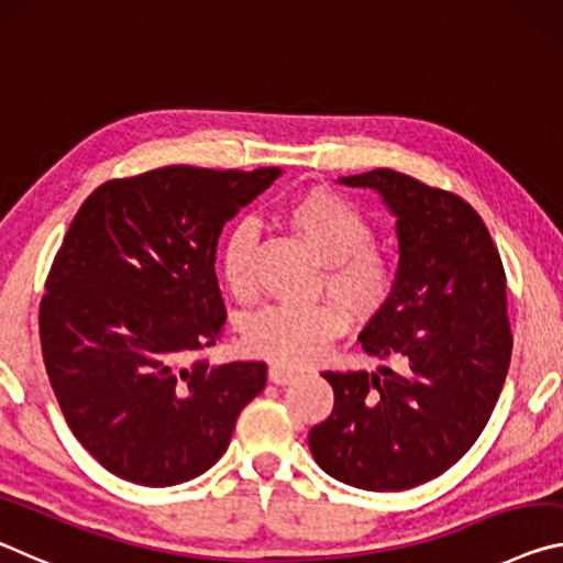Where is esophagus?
Masks as SVG:
<instances>
[{
	"mask_svg": "<svg viewBox=\"0 0 563 563\" xmlns=\"http://www.w3.org/2000/svg\"><path fill=\"white\" fill-rule=\"evenodd\" d=\"M269 379H272L274 384H289V382L297 379V372H294V368H289V366L272 364V366H269Z\"/></svg>",
	"mask_w": 563,
	"mask_h": 563,
	"instance_id": "1",
	"label": "esophagus"
}]
</instances>
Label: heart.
I'll return each mask as SVG.
<instances>
[{
    "instance_id": "obj_1",
    "label": "heart",
    "mask_w": 563,
    "mask_h": 563,
    "mask_svg": "<svg viewBox=\"0 0 563 563\" xmlns=\"http://www.w3.org/2000/svg\"><path fill=\"white\" fill-rule=\"evenodd\" d=\"M284 219L324 262L321 287L356 319L379 314L394 294L396 269L389 256L372 244L374 229L362 211L336 191L307 189L287 201ZM254 246V227L242 221L232 229L221 252V276L236 299H249L256 289ZM341 308L334 301L264 307L246 319L244 342L249 352L274 364H314L346 331Z\"/></svg>"
}]
</instances>
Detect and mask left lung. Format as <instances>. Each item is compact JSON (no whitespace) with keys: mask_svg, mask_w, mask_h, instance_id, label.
<instances>
[{"mask_svg":"<svg viewBox=\"0 0 563 563\" xmlns=\"http://www.w3.org/2000/svg\"><path fill=\"white\" fill-rule=\"evenodd\" d=\"M342 184L376 189L396 217V287L358 334L396 368L321 372L334 409L309 449L339 482L404 492L454 466L492 417L514 344L506 274L489 229L454 191L394 169Z\"/></svg>","mask_w":563,"mask_h":563,"instance_id":"1","label":"left lung"}]
</instances>
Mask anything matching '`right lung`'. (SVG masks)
Masks as SVG:
<instances>
[{
  "mask_svg": "<svg viewBox=\"0 0 563 563\" xmlns=\"http://www.w3.org/2000/svg\"><path fill=\"white\" fill-rule=\"evenodd\" d=\"M279 174L177 164L109 179L64 234L40 303L44 366L71 434L114 476L205 474L264 389V362L211 366L205 352L227 321L221 227Z\"/></svg>",
  "mask_w": 563,
  "mask_h": 563,
  "instance_id": "obj_1",
  "label": "right lung"
}]
</instances>
